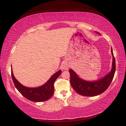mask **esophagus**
Masks as SVG:
<instances>
[{
  "mask_svg": "<svg viewBox=\"0 0 126 126\" xmlns=\"http://www.w3.org/2000/svg\"><path fill=\"white\" fill-rule=\"evenodd\" d=\"M68 68H69V66L66 63H63L62 64V68L63 70H68Z\"/></svg>",
  "mask_w": 126,
  "mask_h": 126,
  "instance_id": "34e87169",
  "label": "esophagus"
}]
</instances>
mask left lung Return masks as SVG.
<instances>
[{"label": "left lung", "mask_w": 126, "mask_h": 126, "mask_svg": "<svg viewBox=\"0 0 126 126\" xmlns=\"http://www.w3.org/2000/svg\"><path fill=\"white\" fill-rule=\"evenodd\" d=\"M111 53L113 57L112 69L110 73L98 81L94 82L85 81L79 78L72 69L69 70L70 75V84L76 92L83 96L91 97L100 94L107 89L112 81L116 71L115 58L112 48Z\"/></svg>", "instance_id": "left-lung-1"}]
</instances>
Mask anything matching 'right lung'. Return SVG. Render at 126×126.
Wrapping results in <instances>:
<instances>
[{
    "label": "right lung",
    "instance_id": "right-lung-1",
    "mask_svg": "<svg viewBox=\"0 0 126 126\" xmlns=\"http://www.w3.org/2000/svg\"><path fill=\"white\" fill-rule=\"evenodd\" d=\"M11 77L14 85L19 93L28 100L35 102H41L49 99L54 93V84L61 74V70L53 75L45 85L38 88H28L22 85L15 78L11 68Z\"/></svg>",
    "mask_w": 126,
    "mask_h": 126
}]
</instances>
